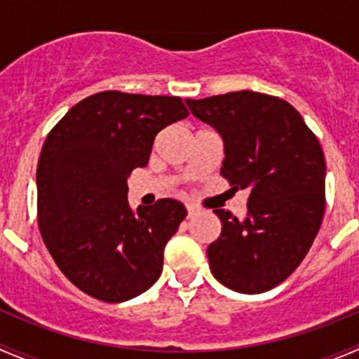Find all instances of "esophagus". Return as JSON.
Masks as SVG:
<instances>
[{
    "mask_svg": "<svg viewBox=\"0 0 359 359\" xmlns=\"http://www.w3.org/2000/svg\"><path fill=\"white\" fill-rule=\"evenodd\" d=\"M186 208H187V217H193L194 213L198 212V208L194 205H186Z\"/></svg>",
    "mask_w": 359,
    "mask_h": 359,
    "instance_id": "esophagus-1",
    "label": "esophagus"
}]
</instances>
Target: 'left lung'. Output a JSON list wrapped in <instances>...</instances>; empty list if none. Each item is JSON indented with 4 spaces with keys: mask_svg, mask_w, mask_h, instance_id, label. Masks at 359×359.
<instances>
[{
    "mask_svg": "<svg viewBox=\"0 0 359 359\" xmlns=\"http://www.w3.org/2000/svg\"><path fill=\"white\" fill-rule=\"evenodd\" d=\"M191 112L224 140L220 175L248 189L245 219L217 208L222 233L206 250L224 287L262 293L287 280L309 252L325 213V154L287 100L231 92L186 99Z\"/></svg>",
    "mask_w": 359,
    "mask_h": 359,
    "instance_id": "1",
    "label": "left lung"
}]
</instances>
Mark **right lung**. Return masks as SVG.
I'll return each instance as SVG.
<instances>
[{
    "instance_id": "add662e5",
    "label": "right lung",
    "mask_w": 359,
    "mask_h": 359,
    "mask_svg": "<svg viewBox=\"0 0 359 359\" xmlns=\"http://www.w3.org/2000/svg\"><path fill=\"white\" fill-rule=\"evenodd\" d=\"M187 116L179 97L100 92L72 106L48 133L36 170L38 226L81 292L125 302L158 281L186 206L163 198L132 210L126 180L147 165L158 132Z\"/></svg>"
}]
</instances>
